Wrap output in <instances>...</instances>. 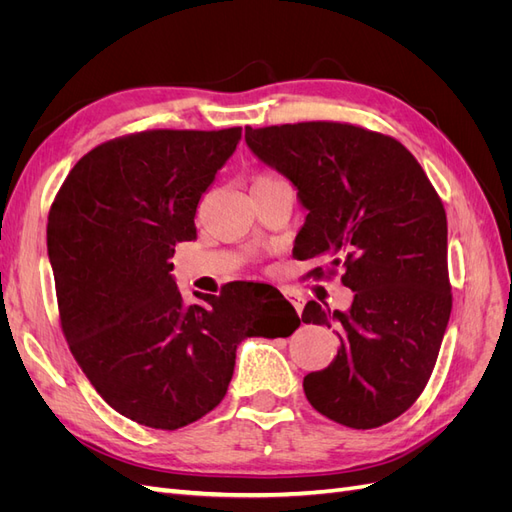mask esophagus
<instances>
[{
	"label": "esophagus",
	"mask_w": 512,
	"mask_h": 512,
	"mask_svg": "<svg viewBox=\"0 0 512 512\" xmlns=\"http://www.w3.org/2000/svg\"><path fill=\"white\" fill-rule=\"evenodd\" d=\"M284 294L288 297V301L294 305V309H297V314L301 316V312H303V305H305V301H303L301 294H294V292H288V290H284Z\"/></svg>",
	"instance_id": "1"
}]
</instances>
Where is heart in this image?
Wrapping results in <instances>:
<instances>
[{
  "label": "heart",
  "mask_w": 512,
  "mask_h": 512,
  "mask_svg": "<svg viewBox=\"0 0 512 512\" xmlns=\"http://www.w3.org/2000/svg\"><path fill=\"white\" fill-rule=\"evenodd\" d=\"M258 179H267V177H258Z\"/></svg>",
  "instance_id": "obj_1"
}]
</instances>
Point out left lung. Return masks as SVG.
I'll return each instance as SVG.
<instances>
[{"label": "left lung", "instance_id": "8db88e82", "mask_svg": "<svg viewBox=\"0 0 512 512\" xmlns=\"http://www.w3.org/2000/svg\"><path fill=\"white\" fill-rule=\"evenodd\" d=\"M245 143L307 209L292 256L327 260L354 292L346 312L303 309L339 331L333 363L303 378L307 401L352 429L391 423L423 393L451 318L440 196L404 145L350 123L245 128Z\"/></svg>", "mask_w": 512, "mask_h": 512}]
</instances>
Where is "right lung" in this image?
<instances>
[{"label": "right lung", "instance_id": "right-lung-1", "mask_svg": "<svg viewBox=\"0 0 512 512\" xmlns=\"http://www.w3.org/2000/svg\"><path fill=\"white\" fill-rule=\"evenodd\" d=\"M241 128L151 130L115 138L74 164L55 196L46 247L61 329L108 406L153 429L198 421L224 399L237 346L288 337L301 320L232 282L183 301L175 245L196 239V207L235 153Z\"/></svg>", "mask_w": 512, "mask_h": 512}]
</instances>
